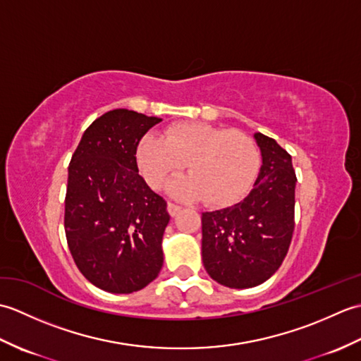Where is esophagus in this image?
Returning <instances> with one entry per match:
<instances>
[{"label": "esophagus", "mask_w": 361, "mask_h": 361, "mask_svg": "<svg viewBox=\"0 0 361 361\" xmlns=\"http://www.w3.org/2000/svg\"><path fill=\"white\" fill-rule=\"evenodd\" d=\"M181 211V206H178V204H175V203H172V202H169L167 203V212L171 214L172 217H175L176 214H178Z\"/></svg>", "instance_id": "34e87169"}]
</instances>
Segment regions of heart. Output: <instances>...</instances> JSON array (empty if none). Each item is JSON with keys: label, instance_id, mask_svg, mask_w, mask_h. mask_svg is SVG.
Masks as SVG:
<instances>
[{"label": "heart", "instance_id": "1", "mask_svg": "<svg viewBox=\"0 0 361 361\" xmlns=\"http://www.w3.org/2000/svg\"><path fill=\"white\" fill-rule=\"evenodd\" d=\"M136 161L141 175L159 189L188 164L186 178L171 186L173 195L203 198L211 206L239 200L256 180L260 152L256 141L240 130L206 122H178L164 136L147 133L137 144Z\"/></svg>", "mask_w": 361, "mask_h": 361}]
</instances>
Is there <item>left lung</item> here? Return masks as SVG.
Masks as SVG:
<instances>
[{
	"mask_svg": "<svg viewBox=\"0 0 361 361\" xmlns=\"http://www.w3.org/2000/svg\"><path fill=\"white\" fill-rule=\"evenodd\" d=\"M262 166L240 203L202 214V257L211 278L229 288L265 282L286 259L295 229L296 175L273 137L255 135Z\"/></svg>",
	"mask_w": 361,
	"mask_h": 361,
	"instance_id": "1",
	"label": "left lung"
}]
</instances>
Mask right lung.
Wrapping results in <instances>:
<instances>
[{
    "mask_svg": "<svg viewBox=\"0 0 361 361\" xmlns=\"http://www.w3.org/2000/svg\"><path fill=\"white\" fill-rule=\"evenodd\" d=\"M161 122L126 109L91 124L68 167L65 233L80 273L110 293H133L163 267L167 203L137 173L141 137Z\"/></svg>",
    "mask_w": 361,
    "mask_h": 361,
    "instance_id": "1",
    "label": "right lung"
}]
</instances>
